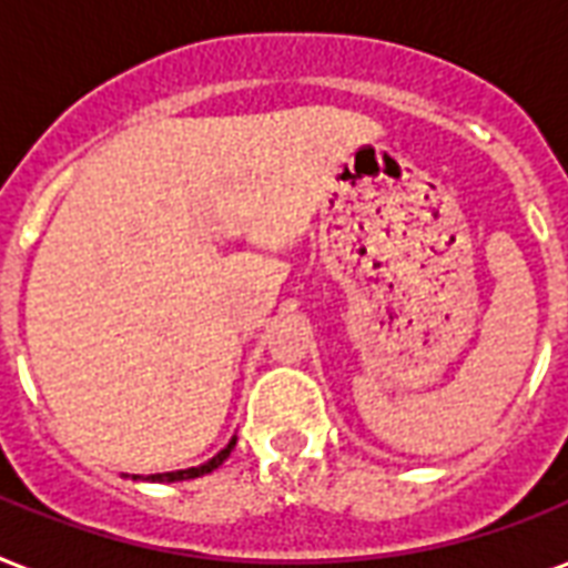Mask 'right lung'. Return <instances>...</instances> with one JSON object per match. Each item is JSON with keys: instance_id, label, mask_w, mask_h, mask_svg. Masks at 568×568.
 Here are the masks:
<instances>
[{"instance_id": "right-lung-1", "label": "right lung", "mask_w": 568, "mask_h": 568, "mask_svg": "<svg viewBox=\"0 0 568 568\" xmlns=\"http://www.w3.org/2000/svg\"><path fill=\"white\" fill-rule=\"evenodd\" d=\"M237 445V436H231V443L222 448L220 455H213L207 460V464H201V466H189V469H178V473H155V476H150V481H189V478H201V476H207V473H213L216 466L225 464V457L231 455V448ZM134 478H141V476H134Z\"/></svg>"}]
</instances>
